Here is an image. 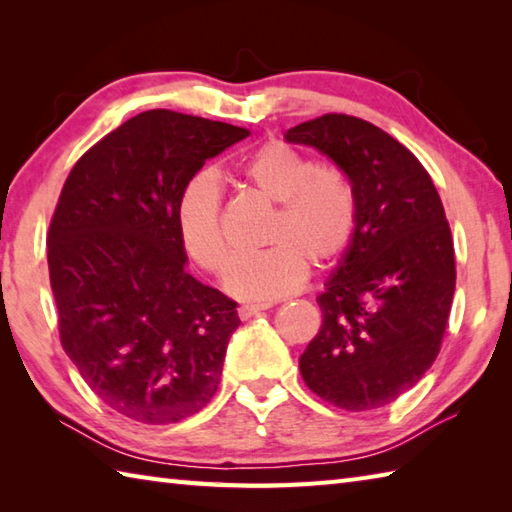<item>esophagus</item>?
<instances>
[{
	"label": "esophagus",
	"instance_id": "esophagus-1",
	"mask_svg": "<svg viewBox=\"0 0 512 512\" xmlns=\"http://www.w3.org/2000/svg\"><path fill=\"white\" fill-rule=\"evenodd\" d=\"M266 308H270L268 303H264V306H239V308H237V314H239V319L246 321V319L255 317V314H259V312L266 310Z\"/></svg>",
	"mask_w": 512,
	"mask_h": 512
}]
</instances>
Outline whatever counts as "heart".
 Instances as JSON below:
<instances>
[{"label": "heart", "mask_w": 512, "mask_h": 512, "mask_svg": "<svg viewBox=\"0 0 512 512\" xmlns=\"http://www.w3.org/2000/svg\"><path fill=\"white\" fill-rule=\"evenodd\" d=\"M248 187L277 204L259 253L239 255L224 275V288L246 301H270L308 277V262L325 268L341 259L356 235V193L339 167L317 165L284 140H268L237 165ZM180 244L206 273H222L228 242L222 224V189L209 171L182 184L176 202Z\"/></svg>", "instance_id": "b5f03b06"}]
</instances>
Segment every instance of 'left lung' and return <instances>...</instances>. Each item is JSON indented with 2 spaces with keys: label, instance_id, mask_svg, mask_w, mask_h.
I'll return each instance as SVG.
<instances>
[{
  "label": "left lung",
  "instance_id": "8db88e82",
  "mask_svg": "<svg viewBox=\"0 0 512 512\" xmlns=\"http://www.w3.org/2000/svg\"><path fill=\"white\" fill-rule=\"evenodd\" d=\"M288 143L330 156L356 193V235L317 299L323 325L299 358L306 385L345 411L385 407L436 361L447 330L455 253L429 171L383 129L323 114Z\"/></svg>",
  "mask_w": 512,
  "mask_h": 512
}]
</instances>
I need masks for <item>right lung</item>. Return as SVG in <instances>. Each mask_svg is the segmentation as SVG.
I'll return each mask as SVG.
<instances>
[{
    "label": "right lung",
    "mask_w": 512,
    "mask_h": 512,
    "mask_svg": "<svg viewBox=\"0 0 512 512\" xmlns=\"http://www.w3.org/2000/svg\"><path fill=\"white\" fill-rule=\"evenodd\" d=\"M248 129L149 110L76 160L48 228L59 339L107 407L143 424L198 413L239 317L193 279L176 228L182 184Z\"/></svg>",
    "instance_id": "obj_1"
}]
</instances>
